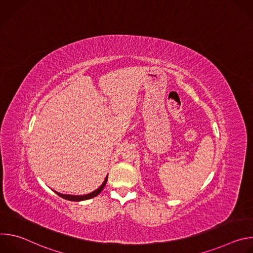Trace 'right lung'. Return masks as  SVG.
I'll return each mask as SVG.
<instances>
[{
  "mask_svg": "<svg viewBox=\"0 0 253 253\" xmlns=\"http://www.w3.org/2000/svg\"><path fill=\"white\" fill-rule=\"evenodd\" d=\"M107 179H108V176L106 177V179L104 180L103 184L98 188L96 189L95 191L89 193V194H86V195H70V194H62V193H59V192H56L60 197L64 198V199H67V200H71V201H81V200H86V199H90V198H93L95 196H97L98 194H100V192L104 189L106 183H107Z\"/></svg>",
  "mask_w": 253,
  "mask_h": 253,
  "instance_id": "add662e5",
  "label": "right lung"
}]
</instances>
